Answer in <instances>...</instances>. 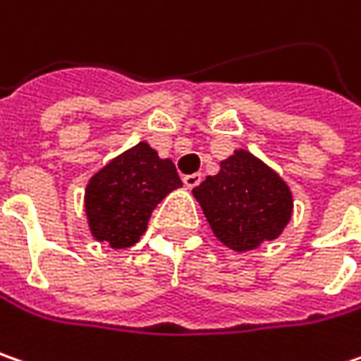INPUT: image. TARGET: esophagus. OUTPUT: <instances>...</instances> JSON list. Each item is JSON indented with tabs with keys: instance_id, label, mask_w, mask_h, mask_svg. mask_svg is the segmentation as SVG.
Wrapping results in <instances>:
<instances>
[{
	"instance_id": "34e87169",
	"label": "esophagus",
	"mask_w": 361,
	"mask_h": 361,
	"mask_svg": "<svg viewBox=\"0 0 361 361\" xmlns=\"http://www.w3.org/2000/svg\"><path fill=\"white\" fill-rule=\"evenodd\" d=\"M201 180H203V174H201V172H192V174H187V176L183 178V183H185V187H187V189H195V187H199V185H201Z\"/></svg>"
}]
</instances>
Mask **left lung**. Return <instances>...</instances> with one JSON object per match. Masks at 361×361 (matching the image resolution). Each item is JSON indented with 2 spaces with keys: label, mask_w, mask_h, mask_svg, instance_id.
<instances>
[{
  "label": "left lung",
  "mask_w": 361,
  "mask_h": 361,
  "mask_svg": "<svg viewBox=\"0 0 361 361\" xmlns=\"http://www.w3.org/2000/svg\"><path fill=\"white\" fill-rule=\"evenodd\" d=\"M192 195L215 238L235 252L276 240L293 215L288 185L247 150L226 158L219 172L195 187Z\"/></svg>",
  "instance_id": "obj_1"
}]
</instances>
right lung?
I'll return each mask as SVG.
<instances>
[{
	"label": "right lung",
	"mask_w": 361,
	"mask_h": 361,
	"mask_svg": "<svg viewBox=\"0 0 361 361\" xmlns=\"http://www.w3.org/2000/svg\"><path fill=\"white\" fill-rule=\"evenodd\" d=\"M183 187L171 158L140 142L95 172L85 189V213L97 242L114 250L134 245L156 205Z\"/></svg>",
	"instance_id": "obj_1"
}]
</instances>
